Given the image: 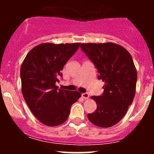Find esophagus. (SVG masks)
Segmentation results:
<instances>
[{
  "mask_svg": "<svg viewBox=\"0 0 154 154\" xmlns=\"http://www.w3.org/2000/svg\"><path fill=\"white\" fill-rule=\"evenodd\" d=\"M82 97L83 98H85V99H88V98H89V95H88V93H82Z\"/></svg>",
  "mask_w": 154,
  "mask_h": 154,
  "instance_id": "esophagus-1",
  "label": "esophagus"
}]
</instances>
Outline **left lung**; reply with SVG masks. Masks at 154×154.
<instances>
[{
    "mask_svg": "<svg viewBox=\"0 0 154 154\" xmlns=\"http://www.w3.org/2000/svg\"><path fill=\"white\" fill-rule=\"evenodd\" d=\"M84 54L98 70V78L105 82L103 93L92 97L97 109L88 114L93 125L109 128L123 118L135 94L137 71L131 55L113 43H83Z\"/></svg>",
    "mask_w": 154,
    "mask_h": 154,
    "instance_id": "1",
    "label": "left lung"
}]
</instances>
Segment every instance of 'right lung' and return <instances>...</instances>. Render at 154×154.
I'll list each match as a JSON object with an SVG mask.
<instances>
[{
	"label": "right lung",
	"instance_id": "obj_1",
	"mask_svg": "<svg viewBox=\"0 0 154 154\" xmlns=\"http://www.w3.org/2000/svg\"><path fill=\"white\" fill-rule=\"evenodd\" d=\"M80 43H44L33 48L23 61L20 70L23 96L38 120L48 126L64 122L74 103L81 94L59 89L61 71L78 50Z\"/></svg>",
	"mask_w": 154,
	"mask_h": 154
}]
</instances>
